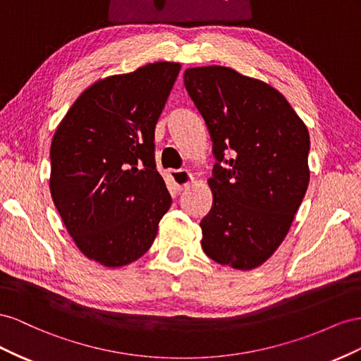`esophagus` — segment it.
Segmentation results:
<instances>
[{"instance_id":"obj_1","label":"esophagus","mask_w":361,"mask_h":361,"mask_svg":"<svg viewBox=\"0 0 361 361\" xmlns=\"http://www.w3.org/2000/svg\"><path fill=\"white\" fill-rule=\"evenodd\" d=\"M169 178L173 183V186L177 190L186 189L189 184L193 181L192 173L186 169H178V171H169Z\"/></svg>"}]
</instances>
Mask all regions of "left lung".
<instances>
[{
	"label": "left lung",
	"instance_id": "obj_1",
	"mask_svg": "<svg viewBox=\"0 0 361 361\" xmlns=\"http://www.w3.org/2000/svg\"><path fill=\"white\" fill-rule=\"evenodd\" d=\"M184 86L216 159L202 250L219 264L254 269L281 245L304 200L308 130L280 92L231 68H189Z\"/></svg>",
	"mask_w": 361,
	"mask_h": 361
}]
</instances>
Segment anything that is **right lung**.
Segmentation results:
<instances>
[{"label":"right lung","instance_id":"obj_1","mask_svg":"<svg viewBox=\"0 0 361 361\" xmlns=\"http://www.w3.org/2000/svg\"><path fill=\"white\" fill-rule=\"evenodd\" d=\"M181 69L156 61L87 87L51 142L49 190L71 238L107 267L137 260L172 198L154 159V130Z\"/></svg>","mask_w":361,"mask_h":361}]
</instances>
